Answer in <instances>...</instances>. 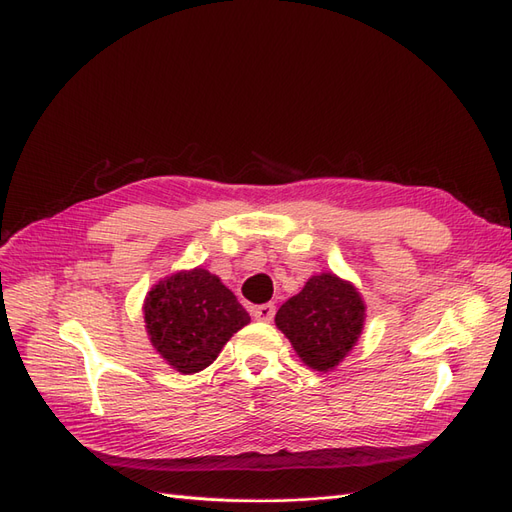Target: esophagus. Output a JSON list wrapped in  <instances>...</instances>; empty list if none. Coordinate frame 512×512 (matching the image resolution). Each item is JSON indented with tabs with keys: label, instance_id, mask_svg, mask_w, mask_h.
Segmentation results:
<instances>
[{
	"label": "esophagus",
	"instance_id": "esophagus-1",
	"mask_svg": "<svg viewBox=\"0 0 512 512\" xmlns=\"http://www.w3.org/2000/svg\"><path fill=\"white\" fill-rule=\"evenodd\" d=\"M274 304H259V306H253V317L257 319V321H272V317H274Z\"/></svg>",
	"mask_w": 512,
	"mask_h": 512
}]
</instances>
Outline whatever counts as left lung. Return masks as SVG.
I'll use <instances>...</instances> for the list:
<instances>
[{
    "mask_svg": "<svg viewBox=\"0 0 512 512\" xmlns=\"http://www.w3.org/2000/svg\"><path fill=\"white\" fill-rule=\"evenodd\" d=\"M367 304L354 283L332 272L311 276L300 294L276 311V328L289 339L306 367L328 373L337 369L358 343Z\"/></svg>",
    "mask_w": 512,
    "mask_h": 512,
    "instance_id": "obj_1",
    "label": "left lung"
}]
</instances>
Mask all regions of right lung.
Returning a JSON list of instances; mask_svg holds the SVG:
<instances>
[{"instance_id": "right-lung-1", "label": "right lung", "mask_w": 512, "mask_h": 512, "mask_svg": "<svg viewBox=\"0 0 512 512\" xmlns=\"http://www.w3.org/2000/svg\"><path fill=\"white\" fill-rule=\"evenodd\" d=\"M152 347L173 371L199 373L251 317L233 291L206 268L180 270L160 279L143 300Z\"/></svg>"}]
</instances>
